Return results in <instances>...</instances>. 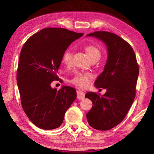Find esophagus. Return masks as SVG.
<instances>
[{
    "label": "esophagus",
    "instance_id": "1",
    "mask_svg": "<svg viewBox=\"0 0 154 154\" xmlns=\"http://www.w3.org/2000/svg\"><path fill=\"white\" fill-rule=\"evenodd\" d=\"M77 98L79 99V100H83V99L85 98V93L82 90H77Z\"/></svg>",
    "mask_w": 154,
    "mask_h": 154
}]
</instances>
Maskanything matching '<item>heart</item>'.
<instances>
[{"label":"heart","mask_w":154,"mask_h":154,"mask_svg":"<svg viewBox=\"0 0 154 154\" xmlns=\"http://www.w3.org/2000/svg\"><path fill=\"white\" fill-rule=\"evenodd\" d=\"M85 51L88 56L91 60L94 58L100 56V50L95 46L88 45L85 47ZM62 62L66 65H70L72 62V52L70 49H66L63 53L62 58ZM92 75L89 73H82V72H76L73 78L71 80V82L74 85L81 88H85L89 85Z\"/></svg>","instance_id":"heart-1"}]
</instances>
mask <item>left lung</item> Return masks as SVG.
<instances>
[{
  "instance_id": "8db88e82",
  "label": "left lung",
  "mask_w": 154,
  "mask_h": 154,
  "mask_svg": "<svg viewBox=\"0 0 154 154\" xmlns=\"http://www.w3.org/2000/svg\"><path fill=\"white\" fill-rule=\"evenodd\" d=\"M86 36L103 41L107 49L104 70L94 82L96 88L106 89V92L101 96L92 92L85 94L93 104L86 114L88 122L94 129L108 130L123 120L132 105L139 66L132 47L117 35L97 31Z\"/></svg>"
}]
</instances>
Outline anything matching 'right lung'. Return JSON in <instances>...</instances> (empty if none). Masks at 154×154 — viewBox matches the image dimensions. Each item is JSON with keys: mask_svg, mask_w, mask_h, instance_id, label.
I'll return each instance as SVG.
<instances>
[{"mask_svg": "<svg viewBox=\"0 0 154 154\" xmlns=\"http://www.w3.org/2000/svg\"><path fill=\"white\" fill-rule=\"evenodd\" d=\"M64 28H47L28 38L20 55L17 82L22 108L38 128H58L77 97L75 88L51 86L58 80L62 55L72 42L82 36Z\"/></svg>", "mask_w": 154, "mask_h": 154, "instance_id": "1", "label": "right lung"}]
</instances>
